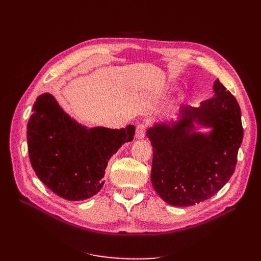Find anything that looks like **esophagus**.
<instances>
[{"label":"esophagus","mask_w":261,"mask_h":261,"mask_svg":"<svg viewBox=\"0 0 261 261\" xmlns=\"http://www.w3.org/2000/svg\"><path fill=\"white\" fill-rule=\"evenodd\" d=\"M146 135V124L145 123H138L136 126V134L135 136L137 139H143Z\"/></svg>","instance_id":"34e87169"}]
</instances>
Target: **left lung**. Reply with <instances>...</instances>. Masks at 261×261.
Wrapping results in <instances>:
<instances>
[{
  "instance_id": "8db88e82",
  "label": "left lung",
  "mask_w": 261,
  "mask_h": 261,
  "mask_svg": "<svg viewBox=\"0 0 261 261\" xmlns=\"http://www.w3.org/2000/svg\"><path fill=\"white\" fill-rule=\"evenodd\" d=\"M215 97L199 108L183 106L176 122L154 124L147 130L153 147L151 183L172 206H194L209 199L234 173L243 140L241 108L217 80ZM211 128L196 132L194 124Z\"/></svg>"
}]
</instances>
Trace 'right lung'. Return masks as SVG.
<instances>
[{"instance_id":"obj_1","label":"right lung","mask_w":261,"mask_h":261,"mask_svg":"<svg viewBox=\"0 0 261 261\" xmlns=\"http://www.w3.org/2000/svg\"><path fill=\"white\" fill-rule=\"evenodd\" d=\"M134 135V125L121 129L86 127L65 113L52 94L43 93L27 125L31 167L62 198L88 199L103 186L109 160Z\"/></svg>"}]
</instances>
